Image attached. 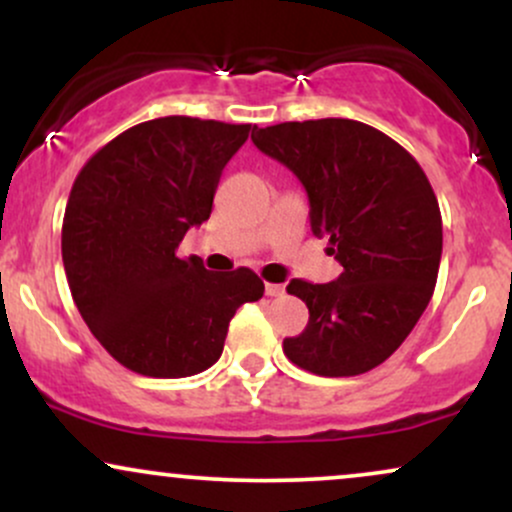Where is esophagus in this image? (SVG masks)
I'll return each mask as SVG.
<instances>
[{
	"label": "esophagus",
	"instance_id": "1",
	"mask_svg": "<svg viewBox=\"0 0 512 512\" xmlns=\"http://www.w3.org/2000/svg\"><path fill=\"white\" fill-rule=\"evenodd\" d=\"M264 293H267V296H281V293H284V286L281 284H264Z\"/></svg>",
	"mask_w": 512,
	"mask_h": 512
}]
</instances>
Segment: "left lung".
Instances as JSON below:
<instances>
[{
    "label": "left lung",
    "instance_id": "8db88e82",
    "mask_svg": "<svg viewBox=\"0 0 512 512\" xmlns=\"http://www.w3.org/2000/svg\"><path fill=\"white\" fill-rule=\"evenodd\" d=\"M252 142L303 182L310 228L344 267L330 284L286 286L310 317L284 354L325 378L368 373L409 337L436 289L443 219L431 182L395 139L344 117L255 127Z\"/></svg>",
    "mask_w": 512,
    "mask_h": 512
}]
</instances>
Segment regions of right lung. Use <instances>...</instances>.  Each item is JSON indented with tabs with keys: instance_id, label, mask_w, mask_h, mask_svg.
<instances>
[{
	"instance_id": "1",
	"label": "right lung",
	"mask_w": 512,
	"mask_h": 512,
	"mask_svg": "<svg viewBox=\"0 0 512 512\" xmlns=\"http://www.w3.org/2000/svg\"><path fill=\"white\" fill-rule=\"evenodd\" d=\"M252 125L170 115L117 134L69 192L62 262L81 317L117 363L187 378L219 361L228 322L260 301L252 269L209 272L180 240L209 219L221 170Z\"/></svg>"
}]
</instances>
